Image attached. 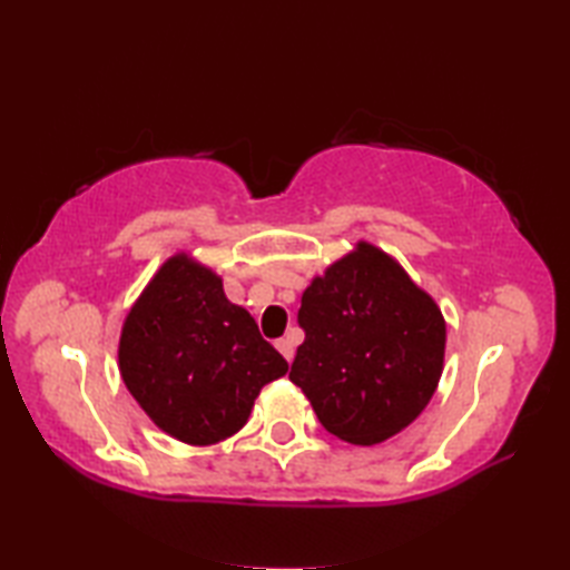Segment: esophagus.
Segmentation results:
<instances>
[{"mask_svg": "<svg viewBox=\"0 0 570 570\" xmlns=\"http://www.w3.org/2000/svg\"><path fill=\"white\" fill-rule=\"evenodd\" d=\"M274 345H276L278 353H282V355L286 357V362H292V360H294V353H296V341H294L292 335L278 337V341H276Z\"/></svg>", "mask_w": 570, "mask_h": 570, "instance_id": "esophagus-1", "label": "esophagus"}]
</instances>
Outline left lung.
<instances>
[{"instance_id":"left-lung-1","label":"left lung","mask_w":570,"mask_h":570,"mask_svg":"<svg viewBox=\"0 0 570 570\" xmlns=\"http://www.w3.org/2000/svg\"><path fill=\"white\" fill-rule=\"evenodd\" d=\"M288 380L341 441L374 445L416 421L439 386L445 321L392 254L360 239L301 296Z\"/></svg>"}]
</instances>
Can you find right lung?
<instances>
[{"label":"right lung","instance_id":"right-lung-1","mask_svg":"<svg viewBox=\"0 0 570 570\" xmlns=\"http://www.w3.org/2000/svg\"><path fill=\"white\" fill-rule=\"evenodd\" d=\"M119 374L156 426L188 445H213L245 426L262 386L286 360L249 313L227 301L210 266L178 252L129 308Z\"/></svg>","mask_w":570,"mask_h":570}]
</instances>
